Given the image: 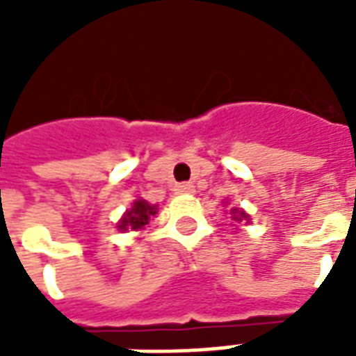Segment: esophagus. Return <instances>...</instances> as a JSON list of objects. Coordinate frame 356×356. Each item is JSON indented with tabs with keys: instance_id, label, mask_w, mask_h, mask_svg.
Listing matches in <instances>:
<instances>
[{
	"instance_id": "34e87169",
	"label": "esophagus",
	"mask_w": 356,
	"mask_h": 356,
	"mask_svg": "<svg viewBox=\"0 0 356 356\" xmlns=\"http://www.w3.org/2000/svg\"><path fill=\"white\" fill-rule=\"evenodd\" d=\"M175 191H177L179 194H194V185L193 183H181V185L175 186Z\"/></svg>"
}]
</instances>
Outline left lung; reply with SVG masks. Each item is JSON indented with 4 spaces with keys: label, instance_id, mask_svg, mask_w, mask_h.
Listing matches in <instances>:
<instances>
[{
    "label": "left lung",
    "instance_id": "obj_1",
    "mask_svg": "<svg viewBox=\"0 0 356 356\" xmlns=\"http://www.w3.org/2000/svg\"><path fill=\"white\" fill-rule=\"evenodd\" d=\"M231 216H232V219H236V221H250V216H248L246 211H242V209H238V208H232Z\"/></svg>",
    "mask_w": 356,
    "mask_h": 356
}]
</instances>
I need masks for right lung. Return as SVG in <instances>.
<instances>
[{"instance_id": "obj_1", "label": "right lung", "mask_w": 356, "mask_h": 356, "mask_svg": "<svg viewBox=\"0 0 356 356\" xmlns=\"http://www.w3.org/2000/svg\"><path fill=\"white\" fill-rule=\"evenodd\" d=\"M156 206H150L147 200H135L131 209H127L124 217L120 219L118 229L120 231H143L148 225V221L156 216Z\"/></svg>"}]
</instances>
